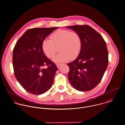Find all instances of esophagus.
Wrapping results in <instances>:
<instances>
[{"mask_svg":"<svg viewBox=\"0 0 125 125\" xmlns=\"http://www.w3.org/2000/svg\"><path fill=\"white\" fill-rule=\"evenodd\" d=\"M61 65V64H60V63H56V66L58 68H59Z\"/></svg>","mask_w":125,"mask_h":125,"instance_id":"34e87169","label":"esophagus"}]
</instances>
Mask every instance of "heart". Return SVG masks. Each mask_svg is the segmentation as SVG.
I'll use <instances>...</instances> for the list:
<instances>
[{"label":"heart","instance_id":"obj_1","mask_svg":"<svg viewBox=\"0 0 125 125\" xmlns=\"http://www.w3.org/2000/svg\"><path fill=\"white\" fill-rule=\"evenodd\" d=\"M51 39H44L42 44L44 53L48 58H53L58 48L61 52L54 58L56 62H63L76 58L81 50L82 39L76 32L67 29H59L52 34Z\"/></svg>","mask_w":125,"mask_h":125}]
</instances>
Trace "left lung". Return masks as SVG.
<instances>
[{
  "instance_id": "8db88e82",
  "label": "left lung",
  "mask_w": 125,
  "mask_h": 125,
  "mask_svg": "<svg viewBox=\"0 0 125 125\" xmlns=\"http://www.w3.org/2000/svg\"><path fill=\"white\" fill-rule=\"evenodd\" d=\"M78 33L82 48L77 58L70 63L68 77L72 86L80 91H89L101 81L108 64L106 42L98 32L88 25L67 26Z\"/></svg>"
}]
</instances>
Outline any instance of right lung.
<instances>
[{
  "instance_id": "obj_1",
  "label": "right lung",
  "mask_w": 125,
  "mask_h": 125,
  "mask_svg": "<svg viewBox=\"0 0 125 125\" xmlns=\"http://www.w3.org/2000/svg\"><path fill=\"white\" fill-rule=\"evenodd\" d=\"M57 28L28 29L13 49L12 64L15 77L22 87L32 94H43L53 84L58 68L44 53L42 44Z\"/></svg>"
}]
</instances>
